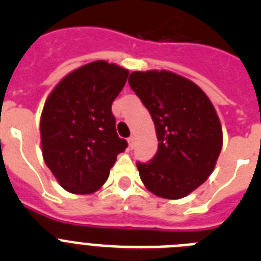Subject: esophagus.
<instances>
[{
	"label": "esophagus",
	"instance_id": "1",
	"mask_svg": "<svg viewBox=\"0 0 261 261\" xmlns=\"http://www.w3.org/2000/svg\"><path fill=\"white\" fill-rule=\"evenodd\" d=\"M128 142H129V146L135 147V142H136V137H135V136H130V137L128 138Z\"/></svg>",
	"mask_w": 261,
	"mask_h": 261
}]
</instances>
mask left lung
I'll return each instance as SVG.
<instances>
[{"label":"left lung","instance_id":"8db88e82","mask_svg":"<svg viewBox=\"0 0 261 261\" xmlns=\"http://www.w3.org/2000/svg\"><path fill=\"white\" fill-rule=\"evenodd\" d=\"M129 86L150 112L158 150L137 162L142 183L168 200L186 197L213 172L222 149V128L206 94L167 70L133 71Z\"/></svg>","mask_w":261,"mask_h":261}]
</instances>
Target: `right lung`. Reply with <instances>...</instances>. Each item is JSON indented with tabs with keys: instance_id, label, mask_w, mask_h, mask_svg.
Returning <instances> with one entry per match:
<instances>
[{
	"instance_id": "1",
	"label": "right lung",
	"mask_w": 261,
	"mask_h": 261,
	"mask_svg": "<svg viewBox=\"0 0 261 261\" xmlns=\"http://www.w3.org/2000/svg\"><path fill=\"white\" fill-rule=\"evenodd\" d=\"M128 74L107 61L90 62L62 78L45 100L40 117L43 158L68 192L98 191L117 154L128 146L117 136L111 111Z\"/></svg>"
}]
</instances>
